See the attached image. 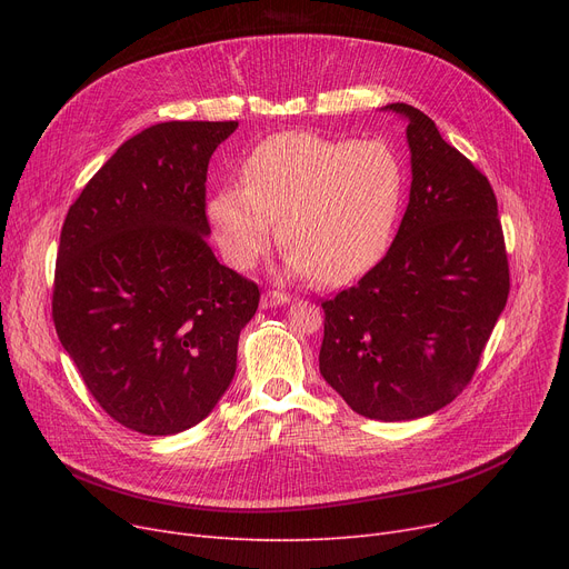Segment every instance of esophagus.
<instances>
[{"mask_svg":"<svg viewBox=\"0 0 569 569\" xmlns=\"http://www.w3.org/2000/svg\"><path fill=\"white\" fill-rule=\"evenodd\" d=\"M290 302V295L286 292H277V290H269L260 297V307L262 309H272V307H281V305H288Z\"/></svg>","mask_w":569,"mask_h":569,"instance_id":"34e87169","label":"esophagus"}]
</instances>
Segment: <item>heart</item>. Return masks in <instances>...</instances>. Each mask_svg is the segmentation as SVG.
Here are the masks:
<instances>
[{
  "label": "heart",
  "instance_id": "obj_1",
  "mask_svg": "<svg viewBox=\"0 0 569 569\" xmlns=\"http://www.w3.org/2000/svg\"><path fill=\"white\" fill-rule=\"evenodd\" d=\"M408 172L380 138L335 140L290 131L258 142L242 184L217 191L207 219L223 258L251 269L274 242V223L292 277L346 283L385 253L401 217Z\"/></svg>",
  "mask_w": 569,
  "mask_h": 569
}]
</instances>
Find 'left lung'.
I'll return each instance as SVG.
<instances>
[{"label":"left lung","instance_id":"left-lung-1","mask_svg":"<svg viewBox=\"0 0 569 569\" xmlns=\"http://www.w3.org/2000/svg\"><path fill=\"white\" fill-rule=\"evenodd\" d=\"M406 119L410 198L390 251L322 302L320 373L369 420L406 422L459 397L507 305L510 269L489 179L433 119Z\"/></svg>","mask_w":569,"mask_h":569}]
</instances>
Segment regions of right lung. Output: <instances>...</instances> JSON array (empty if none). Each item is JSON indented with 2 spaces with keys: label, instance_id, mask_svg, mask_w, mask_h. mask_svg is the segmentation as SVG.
<instances>
[{
  "label": "right lung",
  "instance_id": "right-lung-1",
  "mask_svg": "<svg viewBox=\"0 0 569 569\" xmlns=\"http://www.w3.org/2000/svg\"><path fill=\"white\" fill-rule=\"evenodd\" d=\"M237 122H163L119 144L71 204L52 318L99 406L172 436L214 410L260 290L207 244V166Z\"/></svg>",
  "mask_w": 569,
  "mask_h": 569
}]
</instances>
